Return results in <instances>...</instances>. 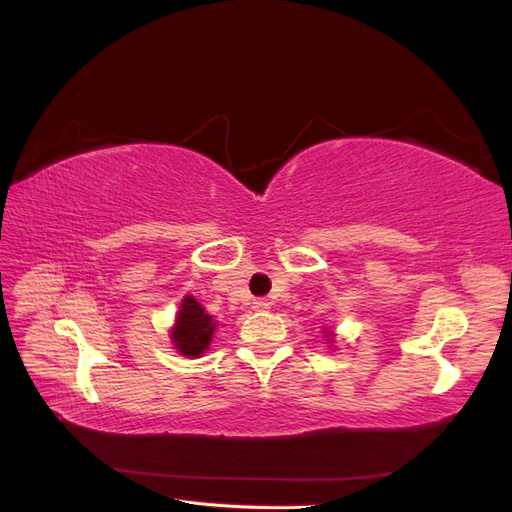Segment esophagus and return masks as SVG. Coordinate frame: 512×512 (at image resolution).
<instances>
[{
    "instance_id": "34e87169",
    "label": "esophagus",
    "mask_w": 512,
    "mask_h": 512,
    "mask_svg": "<svg viewBox=\"0 0 512 512\" xmlns=\"http://www.w3.org/2000/svg\"><path fill=\"white\" fill-rule=\"evenodd\" d=\"M271 307V303L267 299H254L252 301V309L254 312H267V309Z\"/></svg>"
}]
</instances>
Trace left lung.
<instances>
[{
  "instance_id": "obj_1",
  "label": "left lung",
  "mask_w": 512,
  "mask_h": 512,
  "mask_svg": "<svg viewBox=\"0 0 512 512\" xmlns=\"http://www.w3.org/2000/svg\"><path fill=\"white\" fill-rule=\"evenodd\" d=\"M329 335H331V333H329Z\"/></svg>"
}]
</instances>
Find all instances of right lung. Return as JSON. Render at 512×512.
I'll return each mask as SVG.
<instances>
[{
    "mask_svg": "<svg viewBox=\"0 0 512 512\" xmlns=\"http://www.w3.org/2000/svg\"><path fill=\"white\" fill-rule=\"evenodd\" d=\"M213 331V318L205 312L203 305L188 294V297L181 301L175 327L170 331V339H173L177 352L188 356V359H196V356H200L209 348Z\"/></svg>",
    "mask_w": 512,
    "mask_h": 512,
    "instance_id": "right-lung-1",
    "label": "right lung"
}]
</instances>
